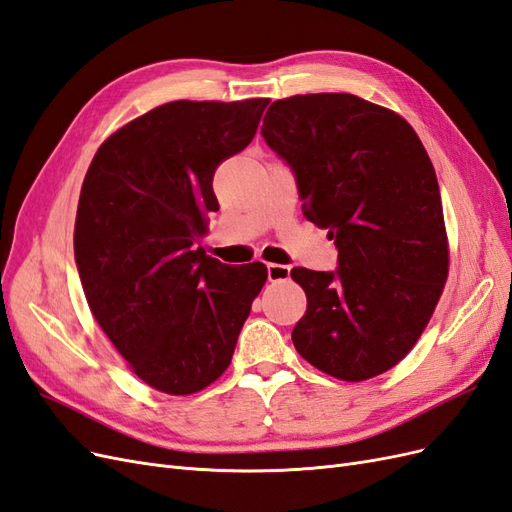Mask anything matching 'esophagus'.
<instances>
[{
  "mask_svg": "<svg viewBox=\"0 0 512 512\" xmlns=\"http://www.w3.org/2000/svg\"><path fill=\"white\" fill-rule=\"evenodd\" d=\"M290 275V267L288 265H277V262H269L267 265V277L269 282H282Z\"/></svg>",
  "mask_w": 512,
  "mask_h": 512,
  "instance_id": "obj_1",
  "label": "esophagus"
}]
</instances>
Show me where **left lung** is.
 I'll return each mask as SVG.
<instances>
[{
    "label": "left lung",
    "instance_id": "obj_1",
    "mask_svg": "<svg viewBox=\"0 0 512 512\" xmlns=\"http://www.w3.org/2000/svg\"><path fill=\"white\" fill-rule=\"evenodd\" d=\"M260 134L337 247L335 271H290L307 297L292 344L333 378H374L412 350L446 282L436 170L404 117L352 94L275 100Z\"/></svg>",
    "mask_w": 512,
    "mask_h": 512
}]
</instances>
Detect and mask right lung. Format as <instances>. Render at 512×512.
<instances>
[{
    "mask_svg": "<svg viewBox=\"0 0 512 512\" xmlns=\"http://www.w3.org/2000/svg\"><path fill=\"white\" fill-rule=\"evenodd\" d=\"M269 100H177L117 130L91 160L74 260L91 314L134 374L190 395L230 365L262 262L230 267L200 250L218 211L213 173L252 143Z\"/></svg>",
    "mask_w": 512,
    "mask_h": 512,
    "instance_id": "right-lung-1",
    "label": "right lung"
}]
</instances>
